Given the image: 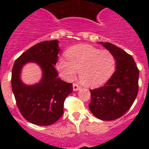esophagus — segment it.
<instances>
[{
	"instance_id": "esophagus-1",
	"label": "esophagus",
	"mask_w": 149,
	"mask_h": 149,
	"mask_svg": "<svg viewBox=\"0 0 149 149\" xmlns=\"http://www.w3.org/2000/svg\"><path fill=\"white\" fill-rule=\"evenodd\" d=\"M81 89V87L79 86L78 84H73V91H74V92L80 90Z\"/></svg>"
}]
</instances>
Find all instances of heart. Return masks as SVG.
Masks as SVG:
<instances>
[{"instance_id": "obj_1", "label": "heart", "mask_w": 149, "mask_h": 149, "mask_svg": "<svg viewBox=\"0 0 149 149\" xmlns=\"http://www.w3.org/2000/svg\"><path fill=\"white\" fill-rule=\"evenodd\" d=\"M67 60L60 58L56 70L65 81H72L79 71L80 81L85 86L96 87L105 84L114 73L115 56L109 51L86 44L71 47L65 53Z\"/></svg>"}]
</instances>
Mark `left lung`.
I'll return each mask as SVG.
<instances>
[{"mask_svg": "<svg viewBox=\"0 0 149 149\" xmlns=\"http://www.w3.org/2000/svg\"><path fill=\"white\" fill-rule=\"evenodd\" d=\"M116 60V71L104 86L90 90L89 108L98 119H116L131 108L138 93L139 70L133 56L110 42H99Z\"/></svg>", "mask_w": 149, "mask_h": 149, "instance_id": "left-lung-1", "label": "left lung"}]
</instances>
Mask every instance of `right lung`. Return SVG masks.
<instances>
[{
    "label": "right lung",
    "mask_w": 149,
    "mask_h": 149,
    "mask_svg": "<svg viewBox=\"0 0 149 149\" xmlns=\"http://www.w3.org/2000/svg\"><path fill=\"white\" fill-rule=\"evenodd\" d=\"M60 51L58 40L45 41L24 52L12 70V89L18 108L26 120L36 125H51L63 114L65 98L72 92V84L58 78L54 68ZM36 63L43 75L38 83L25 84L20 79L24 65Z\"/></svg>",
    "instance_id": "1"
}]
</instances>
